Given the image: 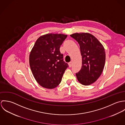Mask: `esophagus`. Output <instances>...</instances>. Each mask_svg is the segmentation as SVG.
Returning a JSON list of instances; mask_svg holds the SVG:
<instances>
[{
	"instance_id": "1",
	"label": "esophagus",
	"mask_w": 125,
	"mask_h": 125,
	"mask_svg": "<svg viewBox=\"0 0 125 125\" xmlns=\"http://www.w3.org/2000/svg\"><path fill=\"white\" fill-rule=\"evenodd\" d=\"M72 62H70L69 63V66L70 67H71L72 66Z\"/></svg>"
}]
</instances>
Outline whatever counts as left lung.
Wrapping results in <instances>:
<instances>
[{
    "instance_id": "1",
    "label": "left lung",
    "mask_w": 125,
    "mask_h": 125,
    "mask_svg": "<svg viewBox=\"0 0 125 125\" xmlns=\"http://www.w3.org/2000/svg\"><path fill=\"white\" fill-rule=\"evenodd\" d=\"M70 36L79 44L82 58L80 70L75 73L78 81L88 86L95 82L102 74L105 62L103 45L89 33H74Z\"/></svg>"
}]
</instances>
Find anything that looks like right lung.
Masks as SVG:
<instances>
[{
	"label": "right lung",
	"instance_id": "obj_1",
	"mask_svg": "<svg viewBox=\"0 0 125 125\" xmlns=\"http://www.w3.org/2000/svg\"><path fill=\"white\" fill-rule=\"evenodd\" d=\"M67 35L48 34L40 36L30 52L29 64L37 83L45 88L52 89L61 83L69 66L63 60L60 48Z\"/></svg>",
	"mask_w": 125,
	"mask_h": 125
}]
</instances>
